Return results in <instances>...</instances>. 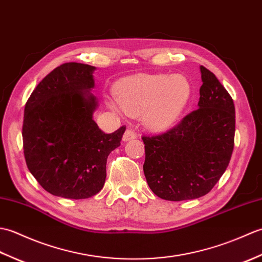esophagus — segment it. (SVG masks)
Instances as JSON below:
<instances>
[{"mask_svg": "<svg viewBox=\"0 0 262 262\" xmlns=\"http://www.w3.org/2000/svg\"><path fill=\"white\" fill-rule=\"evenodd\" d=\"M137 137V134L133 130V129H126V132L124 133V136H122V141L124 142H127V141H130V140H134V138Z\"/></svg>", "mask_w": 262, "mask_h": 262, "instance_id": "34e87169", "label": "esophagus"}]
</instances>
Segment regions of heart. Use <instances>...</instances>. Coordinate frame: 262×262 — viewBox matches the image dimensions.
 <instances>
[{"label":"heart","instance_id":"heart-1","mask_svg":"<svg viewBox=\"0 0 262 262\" xmlns=\"http://www.w3.org/2000/svg\"><path fill=\"white\" fill-rule=\"evenodd\" d=\"M191 88L186 77L165 74H137L121 80L114 89L120 110L142 116L149 129L162 130L179 118L186 108ZM115 108L114 103H110Z\"/></svg>","mask_w":262,"mask_h":262}]
</instances>
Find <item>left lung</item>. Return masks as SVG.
<instances>
[{
	"mask_svg": "<svg viewBox=\"0 0 262 262\" xmlns=\"http://www.w3.org/2000/svg\"><path fill=\"white\" fill-rule=\"evenodd\" d=\"M200 73L198 109L163 134L142 137L148 187L171 202L208 193L225 172L234 147L233 99L209 70L200 66Z\"/></svg>",
	"mask_w": 262,
	"mask_h": 262,
	"instance_id": "8db88e82",
	"label": "left lung"
}]
</instances>
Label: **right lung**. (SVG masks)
I'll return each instance as SVG.
<instances>
[{
  "label": "right lung",
  "instance_id": "right-lung-1",
  "mask_svg": "<svg viewBox=\"0 0 262 262\" xmlns=\"http://www.w3.org/2000/svg\"><path fill=\"white\" fill-rule=\"evenodd\" d=\"M94 66L65 63L32 91L25 107L22 140L28 169L54 196L85 199L103 188L108 155L125 126L105 134L93 120L98 107Z\"/></svg>",
  "mask_w": 262,
  "mask_h": 262
}]
</instances>
